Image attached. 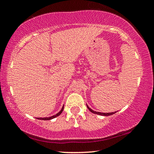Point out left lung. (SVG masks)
<instances>
[{
	"instance_id": "8db88e82",
	"label": "left lung",
	"mask_w": 154,
	"mask_h": 154,
	"mask_svg": "<svg viewBox=\"0 0 154 154\" xmlns=\"http://www.w3.org/2000/svg\"><path fill=\"white\" fill-rule=\"evenodd\" d=\"M87 107H88V109H89V110H90V111H91L92 113H94V114H98V115H101V116H110V115L114 114L115 113H116V111H115V112H111V113H101V112H97V111H94L92 110V109H90V107L88 106V105H87Z\"/></svg>"
}]
</instances>
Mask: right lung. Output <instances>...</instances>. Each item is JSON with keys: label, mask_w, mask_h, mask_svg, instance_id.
<instances>
[{"label": "right lung", "mask_w": 154, "mask_h": 154, "mask_svg": "<svg viewBox=\"0 0 154 154\" xmlns=\"http://www.w3.org/2000/svg\"><path fill=\"white\" fill-rule=\"evenodd\" d=\"M63 110H64V106H63V107L62 108V109H61V111H60V112L57 113L56 115H54L52 116L51 117H46V118H38V120H44V121H48V120H51L52 119H54V118H55L57 116H60L61 113H62V112L63 111Z\"/></svg>", "instance_id": "right-lung-1"}]
</instances>
